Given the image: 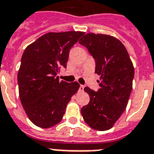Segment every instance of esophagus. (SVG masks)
I'll return each mask as SVG.
<instances>
[{
    "label": "esophagus",
    "mask_w": 154,
    "mask_h": 154,
    "mask_svg": "<svg viewBox=\"0 0 154 154\" xmlns=\"http://www.w3.org/2000/svg\"><path fill=\"white\" fill-rule=\"evenodd\" d=\"M79 91H84V86H83V85H81L80 87H79Z\"/></svg>",
    "instance_id": "1"
}]
</instances>
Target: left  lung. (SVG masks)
Returning <instances> with one entry per match:
<instances>
[{"mask_svg":"<svg viewBox=\"0 0 154 154\" xmlns=\"http://www.w3.org/2000/svg\"><path fill=\"white\" fill-rule=\"evenodd\" d=\"M79 44L88 49L100 76L97 91L86 87L90 101L81 113L91 128L99 131L110 129L125 110L132 91L134 69L123 44L106 35L87 34Z\"/></svg>","mask_w":154,"mask_h":154,"instance_id":"1","label":"left lung"}]
</instances>
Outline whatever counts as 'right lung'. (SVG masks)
Wrapping results in <instances>:
<instances>
[{"mask_svg": "<svg viewBox=\"0 0 154 154\" xmlns=\"http://www.w3.org/2000/svg\"><path fill=\"white\" fill-rule=\"evenodd\" d=\"M83 32L48 33L25 48L18 72L20 98L29 119L47 129L60 122L71 97L80 85L59 81L61 67H67L71 48Z\"/></svg>", "mask_w": 154, "mask_h": 154, "instance_id": "add662e5", "label": "right lung"}]
</instances>
